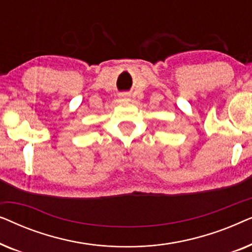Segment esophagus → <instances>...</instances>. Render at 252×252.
<instances>
[{
  "mask_svg": "<svg viewBox=\"0 0 252 252\" xmlns=\"http://www.w3.org/2000/svg\"><path fill=\"white\" fill-rule=\"evenodd\" d=\"M120 98H122L123 101L127 102V101H129V95L128 94H122V95H120Z\"/></svg>",
  "mask_w": 252,
  "mask_h": 252,
  "instance_id": "1",
  "label": "esophagus"
}]
</instances>
